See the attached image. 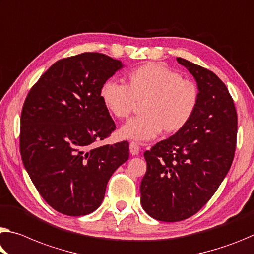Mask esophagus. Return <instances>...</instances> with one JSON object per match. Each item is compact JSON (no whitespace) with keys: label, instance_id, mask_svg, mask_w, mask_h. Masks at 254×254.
Segmentation results:
<instances>
[{"label":"esophagus","instance_id":"esophagus-1","mask_svg":"<svg viewBox=\"0 0 254 254\" xmlns=\"http://www.w3.org/2000/svg\"><path fill=\"white\" fill-rule=\"evenodd\" d=\"M139 151H140L139 144L136 143V142H134V141L130 142V152H131V155H133V156L138 155Z\"/></svg>","mask_w":254,"mask_h":254}]
</instances>
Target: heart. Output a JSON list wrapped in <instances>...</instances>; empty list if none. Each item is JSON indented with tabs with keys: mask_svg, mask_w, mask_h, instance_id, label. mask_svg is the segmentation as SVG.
<instances>
[{
	"mask_svg": "<svg viewBox=\"0 0 254 254\" xmlns=\"http://www.w3.org/2000/svg\"><path fill=\"white\" fill-rule=\"evenodd\" d=\"M126 82L107 80L99 90L102 104L115 119L128 118L136 103H142V115L120 128L123 139L143 142L155 139L162 130L176 133L188 126L200 102L198 84L163 63L134 67L127 73Z\"/></svg>",
	"mask_w": 254,
	"mask_h": 254,
	"instance_id": "obj_1",
	"label": "heart"
}]
</instances>
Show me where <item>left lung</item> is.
Returning <instances> with one entry per match:
<instances>
[{"label":"left lung","mask_w":254,"mask_h":254,"mask_svg":"<svg viewBox=\"0 0 254 254\" xmlns=\"http://www.w3.org/2000/svg\"><path fill=\"white\" fill-rule=\"evenodd\" d=\"M176 60L194 76L199 105L187 127L144 151L147 172L140 185L143 210L168 223L196 214L214 195L234 159L237 132L225 83L210 70Z\"/></svg>","instance_id":"obj_1"}]
</instances>
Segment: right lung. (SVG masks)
<instances>
[{
    "label": "right lung",
    "mask_w": 254,
    "mask_h": 254,
    "mask_svg": "<svg viewBox=\"0 0 254 254\" xmlns=\"http://www.w3.org/2000/svg\"><path fill=\"white\" fill-rule=\"evenodd\" d=\"M119 60L82 53L55 62L23 104L20 154L42 198L56 211L83 216L95 211L108 180L128 159V142L95 147L115 130L99 90Z\"/></svg>",
    "instance_id": "obj_1"
}]
</instances>
